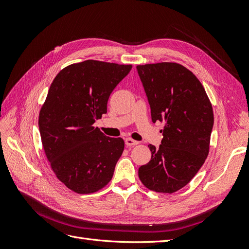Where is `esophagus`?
I'll list each match as a JSON object with an SVG mask.
<instances>
[{
	"label": "esophagus",
	"mask_w": 249,
	"mask_h": 249,
	"mask_svg": "<svg viewBox=\"0 0 249 249\" xmlns=\"http://www.w3.org/2000/svg\"><path fill=\"white\" fill-rule=\"evenodd\" d=\"M124 142H125L126 146H134V145L138 144V141L133 140V139H131V138H126V139L124 140Z\"/></svg>",
	"instance_id": "34e87169"
}]
</instances>
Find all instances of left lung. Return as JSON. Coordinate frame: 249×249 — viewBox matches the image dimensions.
Wrapping results in <instances>:
<instances>
[{"label": "left lung", "mask_w": 249, "mask_h": 249, "mask_svg": "<svg viewBox=\"0 0 249 249\" xmlns=\"http://www.w3.org/2000/svg\"><path fill=\"white\" fill-rule=\"evenodd\" d=\"M153 123L164 122L159 147L149 144L150 161L140 166L139 178L149 190L182 189L205 163L214 114L206 90L185 66L162 62L138 65Z\"/></svg>", "instance_id": "1"}]
</instances>
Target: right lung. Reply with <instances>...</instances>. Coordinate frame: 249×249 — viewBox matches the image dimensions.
Returning a JSON list of instances; mask_svg holds the SVG:
<instances>
[{"mask_svg":"<svg viewBox=\"0 0 249 249\" xmlns=\"http://www.w3.org/2000/svg\"><path fill=\"white\" fill-rule=\"evenodd\" d=\"M131 70L86 60L66 66L51 84L39 113L41 142L53 171L74 192L93 193L113 177L124 142L93 124L106 114L110 94Z\"/></svg>","mask_w":249,"mask_h":249,"instance_id":"add662e5","label":"right lung"}]
</instances>
